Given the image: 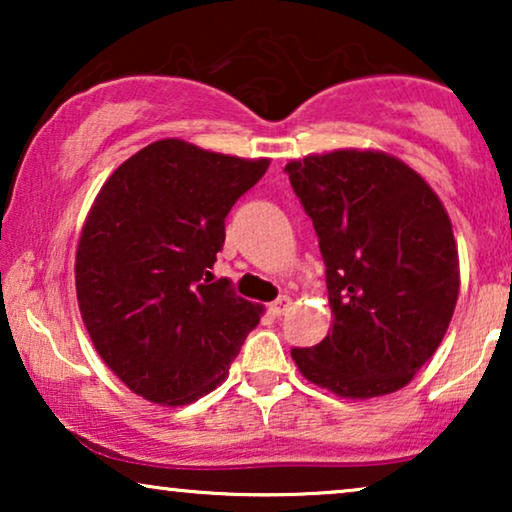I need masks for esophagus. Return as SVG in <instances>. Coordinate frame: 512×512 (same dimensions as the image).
Returning <instances> with one entry per match:
<instances>
[{"mask_svg": "<svg viewBox=\"0 0 512 512\" xmlns=\"http://www.w3.org/2000/svg\"><path fill=\"white\" fill-rule=\"evenodd\" d=\"M291 307V298L289 296H279L277 300L270 303V314L272 317H282V314Z\"/></svg>", "mask_w": 512, "mask_h": 512, "instance_id": "34e87169", "label": "esophagus"}]
</instances>
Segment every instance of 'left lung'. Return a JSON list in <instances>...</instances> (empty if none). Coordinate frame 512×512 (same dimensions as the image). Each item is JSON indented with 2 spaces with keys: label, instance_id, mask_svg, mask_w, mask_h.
I'll return each instance as SVG.
<instances>
[{
  "label": "left lung",
  "instance_id": "obj_1",
  "mask_svg": "<svg viewBox=\"0 0 512 512\" xmlns=\"http://www.w3.org/2000/svg\"><path fill=\"white\" fill-rule=\"evenodd\" d=\"M326 263L333 328L291 349L305 380L342 398L403 389L445 338L459 254L443 202L384 151L340 149L284 167Z\"/></svg>",
  "mask_w": 512,
  "mask_h": 512
}]
</instances>
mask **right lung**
Returning <instances> with one entry per match:
<instances>
[{
    "instance_id": "obj_1",
    "label": "right lung",
    "mask_w": 512,
    "mask_h": 512,
    "mask_svg": "<svg viewBox=\"0 0 512 512\" xmlns=\"http://www.w3.org/2000/svg\"><path fill=\"white\" fill-rule=\"evenodd\" d=\"M268 158L160 139L97 193L76 247V298L102 361L130 391L186 405L219 387L263 305L212 282L226 216Z\"/></svg>"
}]
</instances>
